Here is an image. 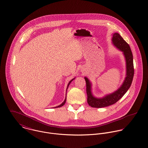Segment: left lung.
Wrapping results in <instances>:
<instances>
[{"label":"left lung","mask_w":148,"mask_h":148,"mask_svg":"<svg viewBox=\"0 0 148 148\" xmlns=\"http://www.w3.org/2000/svg\"><path fill=\"white\" fill-rule=\"evenodd\" d=\"M112 43L119 49L123 52L126 60L127 74L125 80L122 85L114 92L106 95L103 98L94 97L91 91V83L87 77H85L86 87L87 102L88 105L93 108H103L111 106L117 103L127 91L132 84L134 76V66L133 55L129 45L118 33L113 35Z\"/></svg>","instance_id":"1"}]
</instances>
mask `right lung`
<instances>
[{
	"mask_svg": "<svg viewBox=\"0 0 148 148\" xmlns=\"http://www.w3.org/2000/svg\"><path fill=\"white\" fill-rule=\"evenodd\" d=\"M75 79V78L74 79H73L72 80H71L69 82V83H68V86H67V88H66V90H67V89H68V86H69V85L70 84V83L72 82V81L73 80H74ZM65 101H66V97H65V100H64V101L63 103L62 104H60V106H56V107H54V108H59V107H61V106H63L64 105V104L65 103Z\"/></svg>",
	"mask_w": 148,
	"mask_h": 148,
	"instance_id": "add662e5",
	"label": "right lung"
}]
</instances>
